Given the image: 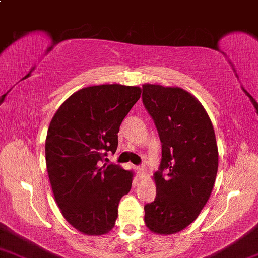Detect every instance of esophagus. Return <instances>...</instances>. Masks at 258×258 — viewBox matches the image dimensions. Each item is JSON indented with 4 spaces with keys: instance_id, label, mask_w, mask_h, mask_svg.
I'll return each mask as SVG.
<instances>
[{
    "instance_id": "esophagus-1",
    "label": "esophagus",
    "mask_w": 258,
    "mask_h": 258,
    "mask_svg": "<svg viewBox=\"0 0 258 258\" xmlns=\"http://www.w3.org/2000/svg\"><path fill=\"white\" fill-rule=\"evenodd\" d=\"M136 171H137L138 175H141V177H143V175L146 173V169H145V166H143V165H141V166H136Z\"/></svg>"
}]
</instances>
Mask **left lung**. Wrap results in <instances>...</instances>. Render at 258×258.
Returning a JSON list of instances; mask_svg holds the SVG:
<instances>
[{"label": "left lung", "instance_id": "left-lung-1", "mask_svg": "<svg viewBox=\"0 0 258 258\" xmlns=\"http://www.w3.org/2000/svg\"><path fill=\"white\" fill-rule=\"evenodd\" d=\"M143 103L162 143L145 224L154 233H177L197 219L213 190L219 166L213 124L200 101L180 87L143 85Z\"/></svg>", "mask_w": 258, "mask_h": 258}]
</instances>
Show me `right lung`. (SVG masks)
<instances>
[{
  "label": "right lung",
  "mask_w": 258,
  "mask_h": 258,
  "mask_svg": "<svg viewBox=\"0 0 258 258\" xmlns=\"http://www.w3.org/2000/svg\"><path fill=\"white\" fill-rule=\"evenodd\" d=\"M141 94L137 86H90L67 98L49 123L45 157L53 195L68 223L81 233L111 231L120 200L132 189V171L99 166V161L115 153L121 122Z\"/></svg>",
  "instance_id": "obj_1"
}]
</instances>
